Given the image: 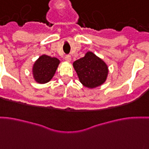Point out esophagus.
Listing matches in <instances>:
<instances>
[{"instance_id":"obj_1","label":"esophagus","mask_w":149,"mask_h":149,"mask_svg":"<svg viewBox=\"0 0 149 149\" xmlns=\"http://www.w3.org/2000/svg\"><path fill=\"white\" fill-rule=\"evenodd\" d=\"M65 61H71V56H70V55H65Z\"/></svg>"}]
</instances>
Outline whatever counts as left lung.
Instances as JSON below:
<instances>
[{"label":"left lung","mask_w":149,"mask_h":149,"mask_svg":"<svg viewBox=\"0 0 149 149\" xmlns=\"http://www.w3.org/2000/svg\"><path fill=\"white\" fill-rule=\"evenodd\" d=\"M79 80L87 88H93L105 82L108 68L106 63L91 52L73 62Z\"/></svg>","instance_id":"obj_1"}]
</instances>
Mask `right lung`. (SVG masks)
I'll use <instances>...</instances> for the list:
<instances>
[{
    "instance_id": "1",
    "label": "right lung",
    "mask_w": 149,
    "mask_h": 149,
    "mask_svg": "<svg viewBox=\"0 0 149 149\" xmlns=\"http://www.w3.org/2000/svg\"><path fill=\"white\" fill-rule=\"evenodd\" d=\"M60 61L56 58L42 55L35 61L33 66V74L35 80L40 84L49 82L57 70Z\"/></svg>"
}]
</instances>
